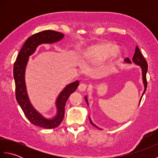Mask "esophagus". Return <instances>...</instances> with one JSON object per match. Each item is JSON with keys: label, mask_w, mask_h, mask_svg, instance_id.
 I'll use <instances>...</instances> for the list:
<instances>
[{"label": "esophagus", "mask_w": 158, "mask_h": 158, "mask_svg": "<svg viewBox=\"0 0 158 158\" xmlns=\"http://www.w3.org/2000/svg\"><path fill=\"white\" fill-rule=\"evenodd\" d=\"M88 84L86 83H81L79 84L78 88L79 89V91H85V90L88 88Z\"/></svg>", "instance_id": "obj_1"}]
</instances>
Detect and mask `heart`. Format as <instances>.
<instances>
[{
  "mask_svg": "<svg viewBox=\"0 0 158 158\" xmlns=\"http://www.w3.org/2000/svg\"><path fill=\"white\" fill-rule=\"evenodd\" d=\"M117 52H118V48L116 45L106 43V44L94 47L88 53V56L90 59L94 61H102L115 56Z\"/></svg>",
  "mask_w": 158,
  "mask_h": 158,
  "instance_id": "1",
  "label": "heart"
}]
</instances>
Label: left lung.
I'll return each instance as SVG.
<instances>
[{
	"instance_id": "1",
	"label": "left lung",
	"mask_w": 158,
	"mask_h": 158,
	"mask_svg": "<svg viewBox=\"0 0 158 158\" xmlns=\"http://www.w3.org/2000/svg\"><path fill=\"white\" fill-rule=\"evenodd\" d=\"M132 60H133L134 62H135V64H136L140 66V67H141V69H142L143 79L144 85H145V90H144L143 94H143H145V92L146 91L147 86V81L146 75H147V66H148V65H147V62L146 61V60L145 59V58H144L143 56L142 55V53H141V52H140L138 46L136 47L135 52V54H134V56H133V58H132ZM125 61L126 62H131V61H130V59L128 58H125ZM143 96H142V97H143ZM142 97H141V98H140V101H141ZM85 100L87 104H88V100H87L86 97H85ZM89 122H90V123H91V124H92L93 126L97 127V128H99L98 127H97L96 125H94V124L92 123V122L91 119H89Z\"/></svg>"
}]
</instances>
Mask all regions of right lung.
Instances as JSON below:
<instances>
[{
    "instance_id": "1",
    "label": "right lung",
    "mask_w": 158,
    "mask_h": 158,
    "mask_svg": "<svg viewBox=\"0 0 158 158\" xmlns=\"http://www.w3.org/2000/svg\"><path fill=\"white\" fill-rule=\"evenodd\" d=\"M64 35L54 31H44L30 36L17 57L13 65V77L15 84V98L27 119L32 124L47 129H52L58 126L64 117L65 105L70 94L77 89L79 82L76 81L67 85L60 94L56 101L58 114L52 119H48L42 117L31 105L26 93L24 73L28 57L35 52L37 46L42 43H53L61 40Z\"/></svg>"
}]
</instances>
